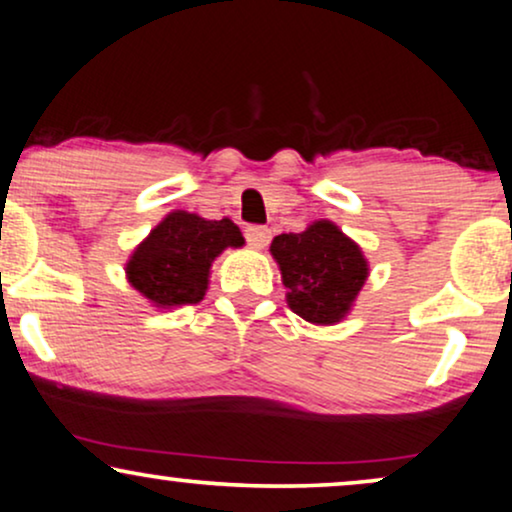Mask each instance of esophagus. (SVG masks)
Here are the masks:
<instances>
[{
  "mask_svg": "<svg viewBox=\"0 0 512 512\" xmlns=\"http://www.w3.org/2000/svg\"><path fill=\"white\" fill-rule=\"evenodd\" d=\"M245 241H248L252 248L262 250V248H267L271 241V231L267 229V226L250 224V226H245Z\"/></svg>",
  "mask_w": 512,
  "mask_h": 512,
  "instance_id": "1",
  "label": "esophagus"
}]
</instances>
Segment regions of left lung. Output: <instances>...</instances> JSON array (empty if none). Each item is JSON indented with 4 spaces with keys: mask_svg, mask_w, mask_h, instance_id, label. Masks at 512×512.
I'll return each mask as SVG.
<instances>
[{
    "mask_svg": "<svg viewBox=\"0 0 512 512\" xmlns=\"http://www.w3.org/2000/svg\"><path fill=\"white\" fill-rule=\"evenodd\" d=\"M271 255L281 267L290 309L321 326L340 321L349 312L368 276L359 245L326 219L302 234L276 236Z\"/></svg>",
    "mask_w": 512,
    "mask_h": 512,
    "instance_id": "left-lung-1",
    "label": "left lung"
}]
</instances>
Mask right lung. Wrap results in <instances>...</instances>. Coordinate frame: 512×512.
Wrapping results in <instances>:
<instances>
[{
  "instance_id": "add662e5",
  "label": "right lung",
  "mask_w": 512,
  "mask_h": 512,
  "mask_svg": "<svg viewBox=\"0 0 512 512\" xmlns=\"http://www.w3.org/2000/svg\"><path fill=\"white\" fill-rule=\"evenodd\" d=\"M241 248L231 219H203L177 210L151 231L127 262V278L155 307L196 304L208 290L212 260L224 248Z\"/></svg>"
}]
</instances>
